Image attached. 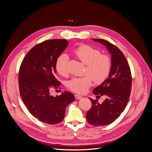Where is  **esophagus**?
<instances>
[{"instance_id": "obj_1", "label": "esophagus", "mask_w": 152, "mask_h": 152, "mask_svg": "<svg viewBox=\"0 0 152 152\" xmlns=\"http://www.w3.org/2000/svg\"><path fill=\"white\" fill-rule=\"evenodd\" d=\"M75 99H80L82 98V96L80 95H79V94H75Z\"/></svg>"}]
</instances>
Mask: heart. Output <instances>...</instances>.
<instances>
[{
	"label": "heart",
	"instance_id": "heart-1",
	"mask_svg": "<svg viewBox=\"0 0 152 152\" xmlns=\"http://www.w3.org/2000/svg\"><path fill=\"white\" fill-rule=\"evenodd\" d=\"M74 53L86 66V74L82 77H73L67 83L69 89L77 93L83 94L93 83H102L108 77L111 69V60L99 50L90 45H82L74 50ZM68 57L66 54L59 56L56 61V70L59 74L65 75Z\"/></svg>",
	"mask_w": 152,
	"mask_h": 152
}]
</instances>
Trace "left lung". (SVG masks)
<instances>
[{
	"label": "left lung",
	"instance_id": "8db88e82",
	"mask_svg": "<svg viewBox=\"0 0 152 152\" xmlns=\"http://www.w3.org/2000/svg\"><path fill=\"white\" fill-rule=\"evenodd\" d=\"M92 40L107 48L111 54L112 64L108 77L93 91L97 98L103 96L106 99L99 103L97 99L90 98L92 106L86 118L93 126H107L115 121L126 107L131 94V73L126 57L115 45L103 39Z\"/></svg>",
	"mask_w": 152,
	"mask_h": 152
}]
</instances>
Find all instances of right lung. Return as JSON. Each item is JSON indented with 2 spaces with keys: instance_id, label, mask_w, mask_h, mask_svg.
<instances>
[{
  "instance_id": "add662e5",
  "label": "right lung",
  "mask_w": 152,
  "mask_h": 152,
  "mask_svg": "<svg viewBox=\"0 0 152 152\" xmlns=\"http://www.w3.org/2000/svg\"><path fill=\"white\" fill-rule=\"evenodd\" d=\"M68 45L65 39L45 40L36 45L26 54L20 68L21 99L32 115L44 123H60L66 107L75 100L74 95L68 91L60 96L50 94L51 87L60 83L55 77L56 61Z\"/></svg>"
}]
</instances>
